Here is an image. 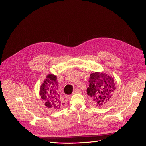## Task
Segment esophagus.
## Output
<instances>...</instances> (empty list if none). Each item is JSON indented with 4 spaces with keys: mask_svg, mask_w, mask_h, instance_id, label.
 <instances>
[{
    "mask_svg": "<svg viewBox=\"0 0 146 146\" xmlns=\"http://www.w3.org/2000/svg\"><path fill=\"white\" fill-rule=\"evenodd\" d=\"M81 91L79 90V89H76V90H74V92H73V94H76V93H79V92H80Z\"/></svg>",
    "mask_w": 146,
    "mask_h": 146,
    "instance_id": "34e87169",
    "label": "esophagus"
}]
</instances>
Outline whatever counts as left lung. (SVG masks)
I'll use <instances>...</instances> for the list:
<instances>
[{
    "label": "left lung",
    "instance_id": "left-lung-1",
    "mask_svg": "<svg viewBox=\"0 0 146 146\" xmlns=\"http://www.w3.org/2000/svg\"><path fill=\"white\" fill-rule=\"evenodd\" d=\"M89 82L87 94L91 97L96 106H103L113 98L116 87L111 76L105 73L96 72L90 75Z\"/></svg>",
    "mask_w": 146,
    "mask_h": 146
}]
</instances>
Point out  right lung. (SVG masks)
Listing matches in <instances>:
<instances>
[{
    "label": "right lung",
    "mask_w": 146,
    "mask_h": 146,
    "mask_svg": "<svg viewBox=\"0 0 146 146\" xmlns=\"http://www.w3.org/2000/svg\"><path fill=\"white\" fill-rule=\"evenodd\" d=\"M58 83L56 76L48 74L40 87L39 94L45 101V105L52 110H59L64 103L58 92Z\"/></svg>",
    "instance_id": "add662e5"
}]
</instances>
